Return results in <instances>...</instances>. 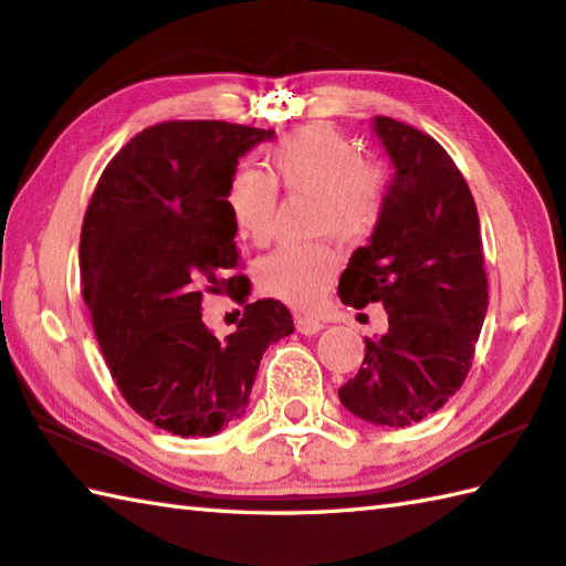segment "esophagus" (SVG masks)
Here are the masks:
<instances>
[{
	"mask_svg": "<svg viewBox=\"0 0 566 566\" xmlns=\"http://www.w3.org/2000/svg\"><path fill=\"white\" fill-rule=\"evenodd\" d=\"M296 328H298V334L314 336L321 328H324V324H321L316 316H296Z\"/></svg>",
	"mask_w": 566,
	"mask_h": 566,
	"instance_id": "obj_1",
	"label": "esophagus"
}]
</instances>
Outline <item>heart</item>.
<instances>
[{"mask_svg": "<svg viewBox=\"0 0 566 566\" xmlns=\"http://www.w3.org/2000/svg\"><path fill=\"white\" fill-rule=\"evenodd\" d=\"M270 179L250 166H238L226 186V208L242 238L268 242L272 235L276 191L314 196V232L358 245L378 228L387 176L380 164L358 154L356 142L340 129L314 122L282 137L268 151ZM338 254L328 242L282 245L258 262V286L292 306H314L334 282Z\"/></svg>", "mask_w": 566, "mask_h": 566, "instance_id": "b5f03b06", "label": "heart"}]
</instances>
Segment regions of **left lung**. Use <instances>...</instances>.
Instances as JSON below:
<instances>
[{
    "instance_id": "1",
    "label": "left lung",
    "mask_w": 566,
    "mask_h": 566,
    "mask_svg": "<svg viewBox=\"0 0 566 566\" xmlns=\"http://www.w3.org/2000/svg\"><path fill=\"white\" fill-rule=\"evenodd\" d=\"M373 129L395 174L370 242L338 282L343 304L382 302L387 334L365 338L343 407L380 427H409L444 407L471 370L489 308L479 210L457 164L424 132L392 117Z\"/></svg>"
}]
</instances>
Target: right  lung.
Instances as JSON below:
<instances>
[{"instance_id":"1","label":"right lung","mask_w":566,"mask_h":566,"mask_svg":"<svg viewBox=\"0 0 566 566\" xmlns=\"http://www.w3.org/2000/svg\"><path fill=\"white\" fill-rule=\"evenodd\" d=\"M272 129L220 119L161 122L105 166L81 232V282L99 350L122 397L176 437H210L245 415L262 353L290 336V308L248 304L226 186L238 159ZM203 291L247 312L218 342L200 316Z\"/></svg>"}]
</instances>
